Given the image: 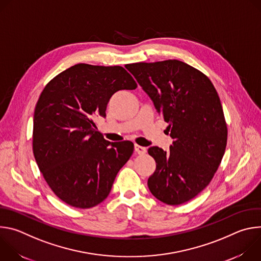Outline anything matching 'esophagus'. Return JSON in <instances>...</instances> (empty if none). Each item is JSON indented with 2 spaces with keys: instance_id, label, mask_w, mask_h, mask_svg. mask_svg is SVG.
<instances>
[{
  "instance_id": "obj_1",
  "label": "esophagus",
  "mask_w": 261,
  "mask_h": 261,
  "mask_svg": "<svg viewBox=\"0 0 261 261\" xmlns=\"http://www.w3.org/2000/svg\"><path fill=\"white\" fill-rule=\"evenodd\" d=\"M134 150L138 155H142V154L146 153V148L144 146H141V145H138V144L134 145Z\"/></svg>"
}]
</instances>
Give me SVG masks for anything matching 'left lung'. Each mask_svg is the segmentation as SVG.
<instances>
[{
  "instance_id": "left-lung-1",
  "label": "left lung",
  "mask_w": 261,
  "mask_h": 261,
  "mask_svg": "<svg viewBox=\"0 0 261 261\" xmlns=\"http://www.w3.org/2000/svg\"><path fill=\"white\" fill-rule=\"evenodd\" d=\"M173 139L169 151L147 150L156 161L148 177L151 193L169 205L197 196L217 171L227 144V125L218 93L210 79L177 60L128 64Z\"/></svg>"
}]
</instances>
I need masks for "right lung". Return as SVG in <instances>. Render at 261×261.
<instances>
[{
    "instance_id": "right-lung-1",
    "label": "right lung",
    "mask_w": 261,
    "mask_h": 261,
    "mask_svg": "<svg viewBox=\"0 0 261 261\" xmlns=\"http://www.w3.org/2000/svg\"><path fill=\"white\" fill-rule=\"evenodd\" d=\"M136 88L121 66L81 63L43 89L34 111L33 153L49 188L65 203L90 208L108 196L134 144L104 139L94 119L106 116L115 93Z\"/></svg>"
}]
</instances>
